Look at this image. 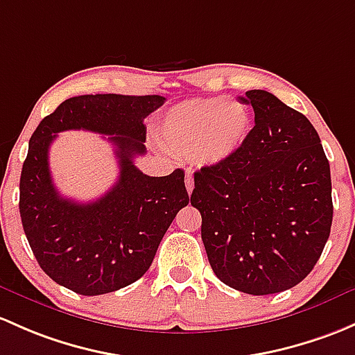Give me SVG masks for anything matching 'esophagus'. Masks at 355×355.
<instances>
[{
	"label": "esophagus",
	"instance_id": "obj_1",
	"mask_svg": "<svg viewBox=\"0 0 355 355\" xmlns=\"http://www.w3.org/2000/svg\"><path fill=\"white\" fill-rule=\"evenodd\" d=\"M185 187H187V192H189V196H190V193H192V190H193V177H192V173H187V177H185Z\"/></svg>",
	"mask_w": 355,
	"mask_h": 355
}]
</instances>
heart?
<instances>
[{
	"label": "heart",
	"instance_id": "heart-1",
	"mask_svg": "<svg viewBox=\"0 0 355 355\" xmlns=\"http://www.w3.org/2000/svg\"><path fill=\"white\" fill-rule=\"evenodd\" d=\"M252 125V112L243 102L212 96L185 100L168 110L159 124V136L173 156L214 166L243 148Z\"/></svg>",
	"mask_w": 355,
	"mask_h": 355
}]
</instances>
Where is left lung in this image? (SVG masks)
Returning <instances> with one entry per match:
<instances>
[{
  "mask_svg": "<svg viewBox=\"0 0 355 355\" xmlns=\"http://www.w3.org/2000/svg\"><path fill=\"white\" fill-rule=\"evenodd\" d=\"M240 102L255 112L243 148L193 173L209 263L221 282L263 296L313 270L330 236V165L311 122L266 89Z\"/></svg>",
  "mask_w": 355,
  "mask_h": 355,
  "instance_id": "left-lung-1",
  "label": "left lung"
}]
</instances>
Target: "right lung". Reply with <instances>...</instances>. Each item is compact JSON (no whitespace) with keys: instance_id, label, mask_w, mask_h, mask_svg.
Returning <instances> with one entry per match:
<instances>
[{"instance_id":"add662e5","label":"right lung","mask_w":355,"mask_h":355,"mask_svg":"<svg viewBox=\"0 0 355 355\" xmlns=\"http://www.w3.org/2000/svg\"><path fill=\"white\" fill-rule=\"evenodd\" d=\"M159 95H81L64 100L37 125L20 177V218L40 268L83 296L114 293L143 277L177 212L189 204L184 170L149 177L134 156L146 153L144 119ZM83 128L109 135L119 159L118 184L80 205L57 192L49 148L58 132Z\"/></svg>"}]
</instances>
